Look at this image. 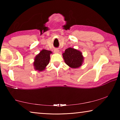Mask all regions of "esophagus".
Wrapping results in <instances>:
<instances>
[{
	"mask_svg": "<svg viewBox=\"0 0 120 120\" xmlns=\"http://www.w3.org/2000/svg\"><path fill=\"white\" fill-rule=\"evenodd\" d=\"M54 52L56 53H57L59 52V50L58 49H55L54 50Z\"/></svg>",
	"mask_w": 120,
	"mask_h": 120,
	"instance_id": "esophagus-1",
	"label": "esophagus"
}]
</instances>
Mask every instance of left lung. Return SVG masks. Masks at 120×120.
<instances>
[{
	"label": "left lung",
	"mask_w": 120,
	"mask_h": 120,
	"mask_svg": "<svg viewBox=\"0 0 120 120\" xmlns=\"http://www.w3.org/2000/svg\"><path fill=\"white\" fill-rule=\"evenodd\" d=\"M66 64L72 68H77L82 66L84 57L82 53L72 48H69L62 54Z\"/></svg>",
	"instance_id": "8db88e82"
}]
</instances>
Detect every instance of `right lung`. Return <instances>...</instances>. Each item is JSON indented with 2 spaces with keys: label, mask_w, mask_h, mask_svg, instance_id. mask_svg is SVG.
<instances>
[{
  "label": "right lung",
  "mask_w": 120,
  "mask_h": 120,
  "mask_svg": "<svg viewBox=\"0 0 120 120\" xmlns=\"http://www.w3.org/2000/svg\"><path fill=\"white\" fill-rule=\"evenodd\" d=\"M51 53H52L51 51L43 49L35 56L33 62L35 70L42 71L45 69L49 63Z\"/></svg>",
  "instance_id": "add662e5"
}]
</instances>
